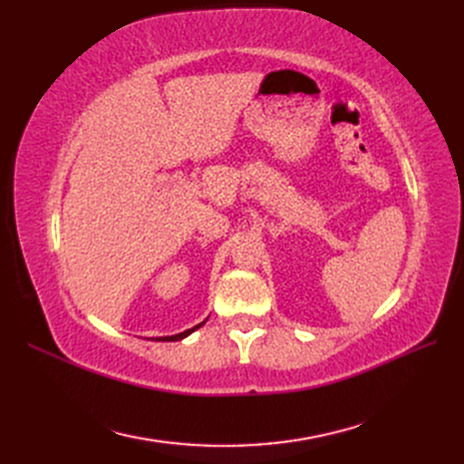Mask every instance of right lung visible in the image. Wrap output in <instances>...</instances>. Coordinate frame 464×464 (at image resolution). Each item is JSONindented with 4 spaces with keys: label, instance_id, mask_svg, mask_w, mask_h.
Masks as SVG:
<instances>
[{
    "label": "right lung",
    "instance_id": "1",
    "mask_svg": "<svg viewBox=\"0 0 464 464\" xmlns=\"http://www.w3.org/2000/svg\"><path fill=\"white\" fill-rule=\"evenodd\" d=\"M205 323V321H203ZM203 323H199V325H195V327H191V329H188V331H184V333H178V334H172V336H159L157 341H162V343H170V341H181L184 339V336H188L189 333H193L195 329H199Z\"/></svg>",
    "mask_w": 464,
    "mask_h": 464
}]
</instances>
